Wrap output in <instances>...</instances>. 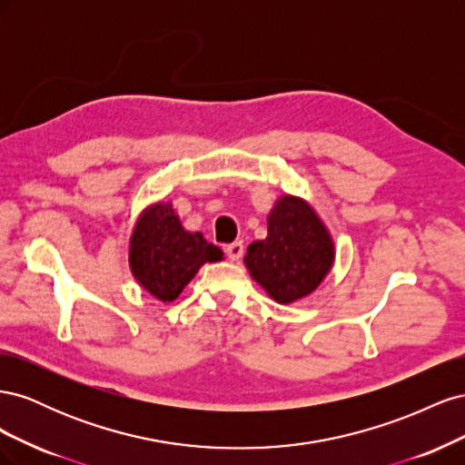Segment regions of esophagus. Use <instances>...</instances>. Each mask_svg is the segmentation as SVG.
<instances>
[{
	"label": "esophagus",
	"instance_id": "obj_1",
	"mask_svg": "<svg viewBox=\"0 0 465 465\" xmlns=\"http://www.w3.org/2000/svg\"><path fill=\"white\" fill-rule=\"evenodd\" d=\"M224 252H227V256H229V260H232V262H238L242 258V254H244V244L238 241V242H232V244H229L227 248H224Z\"/></svg>",
	"mask_w": 465,
	"mask_h": 465
}]
</instances>
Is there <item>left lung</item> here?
Listing matches in <instances>:
<instances>
[{
  "label": "left lung",
  "mask_w": 465,
  "mask_h": 465,
  "mask_svg": "<svg viewBox=\"0 0 465 465\" xmlns=\"http://www.w3.org/2000/svg\"><path fill=\"white\" fill-rule=\"evenodd\" d=\"M335 262V244L316 209L283 193L267 215V236L252 242L244 265L250 277L279 304L312 294Z\"/></svg>",
  "instance_id": "8db88e82"
}]
</instances>
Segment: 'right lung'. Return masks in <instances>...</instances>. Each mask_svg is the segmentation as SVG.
<instances>
[{
    "mask_svg": "<svg viewBox=\"0 0 465 465\" xmlns=\"http://www.w3.org/2000/svg\"><path fill=\"white\" fill-rule=\"evenodd\" d=\"M223 258L202 232L182 227L171 202H154L139 213L128 246L132 275L161 302L176 301L203 263Z\"/></svg>",
    "mask_w": 465,
    "mask_h": 465,
    "instance_id": "add662e5",
    "label": "right lung"
}]
</instances>
